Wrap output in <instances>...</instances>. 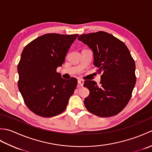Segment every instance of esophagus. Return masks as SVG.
<instances>
[{
  "label": "esophagus",
  "instance_id": "34e87169",
  "mask_svg": "<svg viewBox=\"0 0 152 152\" xmlns=\"http://www.w3.org/2000/svg\"><path fill=\"white\" fill-rule=\"evenodd\" d=\"M78 83H79L80 86L83 87V83H84V81H83V80H78Z\"/></svg>",
  "mask_w": 152,
  "mask_h": 152
}]
</instances>
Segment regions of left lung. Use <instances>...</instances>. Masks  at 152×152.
Segmentation results:
<instances>
[{
  "instance_id": "8db88e82",
  "label": "left lung",
  "mask_w": 152,
  "mask_h": 152,
  "mask_svg": "<svg viewBox=\"0 0 152 152\" xmlns=\"http://www.w3.org/2000/svg\"><path fill=\"white\" fill-rule=\"evenodd\" d=\"M78 40L93 53V64L102 72L101 85L86 80L89 95L84 100L88 110L99 117L118 114L131 97L136 83L135 63L126 45L104 31L81 34Z\"/></svg>"
}]
</instances>
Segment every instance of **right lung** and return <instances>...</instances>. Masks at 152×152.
<instances>
[{"mask_svg": "<svg viewBox=\"0 0 152 152\" xmlns=\"http://www.w3.org/2000/svg\"><path fill=\"white\" fill-rule=\"evenodd\" d=\"M78 34L49 33L25 47L18 65V88L25 104L35 114L49 118L62 113L77 86V80L61 78L57 68Z\"/></svg>", "mask_w": 152, "mask_h": 152, "instance_id": "add662e5", "label": "right lung"}]
</instances>
